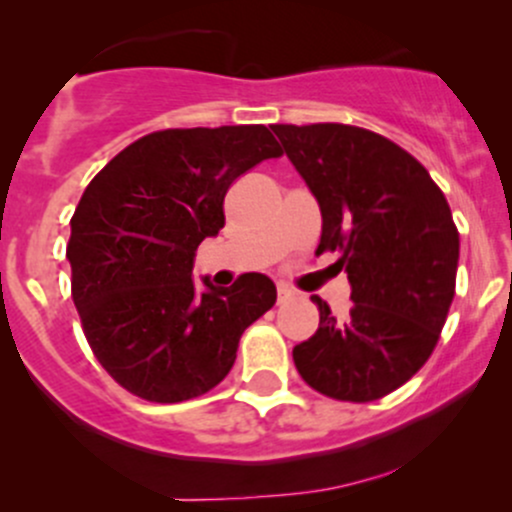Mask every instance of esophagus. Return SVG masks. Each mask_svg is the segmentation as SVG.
I'll list each match as a JSON object with an SVG mask.
<instances>
[{"label": "esophagus", "instance_id": "obj_1", "mask_svg": "<svg viewBox=\"0 0 512 512\" xmlns=\"http://www.w3.org/2000/svg\"><path fill=\"white\" fill-rule=\"evenodd\" d=\"M289 298H293V291L289 289V286H279V289H276V301L286 303Z\"/></svg>", "mask_w": 512, "mask_h": 512}]
</instances>
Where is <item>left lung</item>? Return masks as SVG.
<instances>
[{"mask_svg": "<svg viewBox=\"0 0 512 512\" xmlns=\"http://www.w3.org/2000/svg\"><path fill=\"white\" fill-rule=\"evenodd\" d=\"M322 211L315 255L337 252L351 310L313 296L320 327L293 349L301 378L339 402H375L436 349L455 298L460 233L448 199L402 146L370 129L274 125Z\"/></svg>", "mask_w": 512, "mask_h": 512, "instance_id": "obj_1", "label": "left lung"}]
</instances>
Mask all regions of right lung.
<instances>
[{
    "label": "right lung",
    "mask_w": 512,
    "mask_h": 512,
    "mask_svg": "<svg viewBox=\"0 0 512 512\" xmlns=\"http://www.w3.org/2000/svg\"><path fill=\"white\" fill-rule=\"evenodd\" d=\"M281 154L264 125L161 129L88 182L67 243L72 298L93 356L127 392L158 404L204 395L274 305L257 272L199 296L192 264L226 223L231 182Z\"/></svg>",
    "instance_id": "right-lung-1"
}]
</instances>
